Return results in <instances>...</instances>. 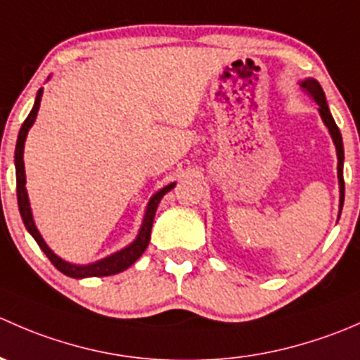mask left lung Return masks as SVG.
I'll return each instance as SVG.
<instances>
[{"label":"left lung","instance_id":"1","mask_svg":"<svg viewBox=\"0 0 360 360\" xmlns=\"http://www.w3.org/2000/svg\"><path fill=\"white\" fill-rule=\"evenodd\" d=\"M301 89L307 90L311 97L315 99V103L319 104V112H321L322 122L326 123V127L329 129V134L333 137V143L336 146V155H338V181H340V214H341V207H343V200H345V181H343V158H345V151H343V139H341V132L338 129L335 118H333L331 111H329L328 103H326V96L322 86L319 85L317 79L314 78H307L304 82L300 83Z\"/></svg>","mask_w":360,"mask_h":360}]
</instances>
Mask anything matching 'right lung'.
I'll return each mask as SVG.
<instances>
[{
    "label": "right lung",
    "instance_id": "add662e5",
    "mask_svg": "<svg viewBox=\"0 0 360 360\" xmlns=\"http://www.w3.org/2000/svg\"><path fill=\"white\" fill-rule=\"evenodd\" d=\"M41 94L43 89L38 90V96H36L34 101V106H32L31 112L29 116L25 118V122L22 123L19 130V137H17V146H15V174H17V202H19V210H20V216H22L24 221V226L27 228L29 233L32 235L36 242H38L39 249L46 254L50 261H52L53 266L57 268L59 271H63L64 275L72 278H85V277H108V275H115L120 274V271L127 270L129 266H132L143 252L146 250L148 244H150V237H151V226H153V219H155V212H157V207L160 200L163 198V195L169 193L176 183H170L169 186L162 188V190L157 191V193L151 197L150 203H148V209L146 214H144V219L143 224H141V230L137 233L136 240L132 242L130 245L123 248L118 252L111 254V256L104 257V259L96 261V263H90V264H72L68 263V261L60 259L49 245L45 244L43 237L39 235L38 228H36L34 219H32V212H31V205H29V198H27V191H25V170H24V143H25V137H27L29 129L32 127L34 123L36 115H38L39 110V103H41Z\"/></svg>",
    "mask_w": 360,
    "mask_h": 360
}]
</instances>
